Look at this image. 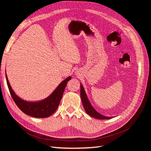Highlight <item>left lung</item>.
Returning <instances> with one entry per match:
<instances>
[{"instance_id":"1","label":"left lung","mask_w":151,"mask_h":151,"mask_svg":"<svg viewBox=\"0 0 151 151\" xmlns=\"http://www.w3.org/2000/svg\"><path fill=\"white\" fill-rule=\"evenodd\" d=\"M80 94H81V99L82 100L83 107L86 111L87 114H88L90 116L94 117L96 119H109L114 117H108L105 116L104 115H102L100 114L98 111L94 109V108L91 105V102L89 100V99L87 96V94L86 93V91L84 89L83 86L80 83Z\"/></svg>"}]
</instances>
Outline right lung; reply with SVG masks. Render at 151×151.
<instances>
[{
	"instance_id": "add662e5",
	"label": "right lung",
	"mask_w": 151,
	"mask_h": 151,
	"mask_svg": "<svg viewBox=\"0 0 151 151\" xmlns=\"http://www.w3.org/2000/svg\"><path fill=\"white\" fill-rule=\"evenodd\" d=\"M5 76L8 88L15 104L24 113L36 118L48 117L56 111L67 82L71 79V76H70L65 80L62 81L55 90L46 99L32 101L25 100L18 96L10 84L6 74H5Z\"/></svg>"
}]
</instances>
